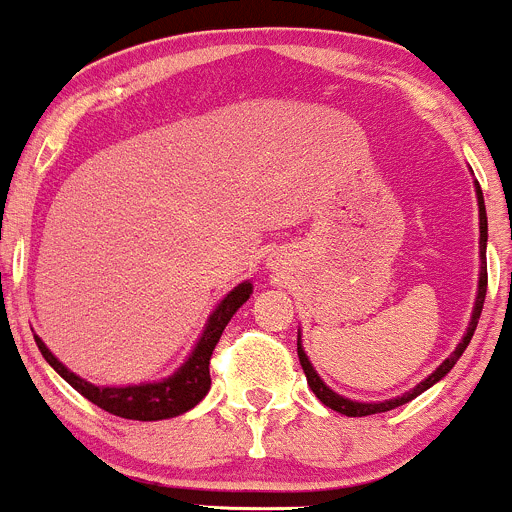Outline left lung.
Masks as SVG:
<instances>
[{
  "label": "left lung",
  "instance_id": "8db88e82",
  "mask_svg": "<svg viewBox=\"0 0 512 512\" xmlns=\"http://www.w3.org/2000/svg\"><path fill=\"white\" fill-rule=\"evenodd\" d=\"M475 199H478V219H480V241H478V249H480V273H478V293H475V303H473V313H470L468 328H465L463 338H460V343H458V346H455V351L450 353V356L445 358V361L440 363V366L435 368V371L430 373L428 378H423V381L418 383L416 388H411V391H406V393H403V396L388 398V401L363 403V401H351V398L341 396V393H336V391H333V388H328L326 383H323V378L318 376V371H316V368H313V363L308 361L306 351H303V346H301V331H298V361H301L303 373H306L308 386H311V391L316 393V398L323 403V406H328V408H331V411L343 413V416H351V418H361V416H373V413L393 411V408H398V406H403V403L413 401V398L421 396L423 391H428L430 386H435V383H438L440 378L448 376L450 368H453L455 363H458V358L463 356V351H465V348H468L470 338H473L475 326H478V318H480V311H483V301H485V288H488V266H485V246H488V216H485V201H483V191H480L478 181H475Z\"/></svg>",
  "mask_w": 512,
  "mask_h": 512
}]
</instances>
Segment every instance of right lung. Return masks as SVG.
I'll return each mask as SVG.
<instances>
[{
    "label": "right lung",
    "mask_w": 512,
    "mask_h": 512,
    "mask_svg": "<svg viewBox=\"0 0 512 512\" xmlns=\"http://www.w3.org/2000/svg\"><path fill=\"white\" fill-rule=\"evenodd\" d=\"M254 293V283L244 281L236 288H231L219 306L211 311L209 321H206L204 333L196 341L194 351L189 353L181 368H176L171 376L161 378L154 383H139V386H94V383L84 381L74 371H69L57 356L47 348V343L39 336H34L39 351L47 358L49 366L74 388L79 391L86 401L94 406L104 408L106 413L119 418H129V421H166V418H176L181 413L191 411L201 398L209 393L211 376H209V361L214 353L216 343H219L221 333H224L226 323L234 318V313L244 306Z\"/></svg>",
    "instance_id": "add662e5"
}]
</instances>
